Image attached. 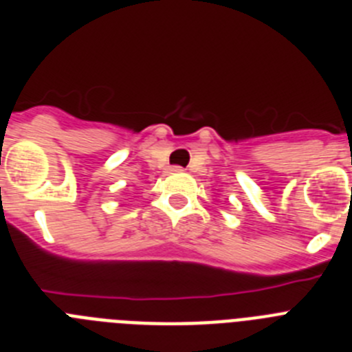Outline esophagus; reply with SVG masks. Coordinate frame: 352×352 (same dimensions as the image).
I'll list each match as a JSON object with an SVG mask.
<instances>
[{"label": "esophagus", "instance_id": "obj_1", "mask_svg": "<svg viewBox=\"0 0 352 352\" xmlns=\"http://www.w3.org/2000/svg\"><path fill=\"white\" fill-rule=\"evenodd\" d=\"M182 167H178V166H173L170 167V173H182Z\"/></svg>", "mask_w": 352, "mask_h": 352}]
</instances>
